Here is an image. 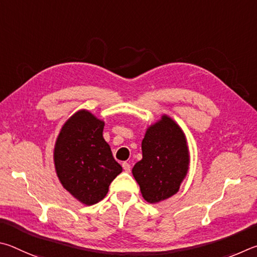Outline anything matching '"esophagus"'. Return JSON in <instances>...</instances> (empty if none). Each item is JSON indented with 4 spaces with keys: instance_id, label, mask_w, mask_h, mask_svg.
<instances>
[{
    "instance_id": "obj_1",
    "label": "esophagus",
    "mask_w": 257,
    "mask_h": 257,
    "mask_svg": "<svg viewBox=\"0 0 257 257\" xmlns=\"http://www.w3.org/2000/svg\"><path fill=\"white\" fill-rule=\"evenodd\" d=\"M121 166H123V169L125 170L126 173H130V172H131V165H130V164H127V163H123V165H121Z\"/></svg>"
}]
</instances>
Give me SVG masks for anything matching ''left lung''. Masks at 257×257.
<instances>
[{
  "label": "left lung",
  "mask_w": 257,
  "mask_h": 257,
  "mask_svg": "<svg viewBox=\"0 0 257 257\" xmlns=\"http://www.w3.org/2000/svg\"><path fill=\"white\" fill-rule=\"evenodd\" d=\"M190 165L186 137L176 121L164 115L148 127L142 159L132 169L143 199L158 203L176 194Z\"/></svg>",
  "instance_id": "8db88e82"
}]
</instances>
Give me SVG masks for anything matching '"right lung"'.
<instances>
[{"label": "right lung", "mask_w": 257, "mask_h": 257, "mask_svg": "<svg viewBox=\"0 0 257 257\" xmlns=\"http://www.w3.org/2000/svg\"><path fill=\"white\" fill-rule=\"evenodd\" d=\"M103 126V120L90 111H76L63 125L54 148L58 179L85 205L101 201L123 170L102 137Z\"/></svg>", "instance_id": "right-lung-1"}]
</instances>
